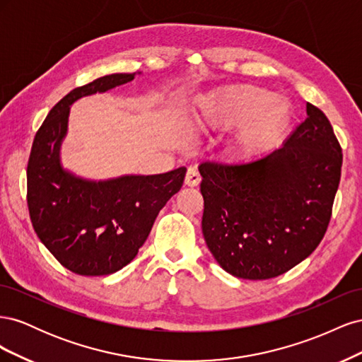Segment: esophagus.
I'll list each match as a JSON object with an SVG mask.
<instances>
[{"mask_svg": "<svg viewBox=\"0 0 362 362\" xmlns=\"http://www.w3.org/2000/svg\"><path fill=\"white\" fill-rule=\"evenodd\" d=\"M201 182V175L199 172L196 170L194 168H189L187 175H185V184L189 185V187H196Z\"/></svg>", "mask_w": 362, "mask_h": 362, "instance_id": "34e87169", "label": "esophagus"}]
</instances>
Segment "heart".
Segmentation results:
<instances>
[{"instance_id":"1","label":"heart","mask_w":362,"mask_h":362,"mask_svg":"<svg viewBox=\"0 0 362 362\" xmlns=\"http://www.w3.org/2000/svg\"><path fill=\"white\" fill-rule=\"evenodd\" d=\"M205 108L210 122L240 124L252 119L234 141V149L242 157H255L272 149L291 117V107L286 100L252 86L214 98Z\"/></svg>"}]
</instances>
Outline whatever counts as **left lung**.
Listing matches in <instances>:
<instances>
[{
	"label": "left lung",
	"mask_w": 362,
	"mask_h": 362,
	"mask_svg": "<svg viewBox=\"0 0 362 362\" xmlns=\"http://www.w3.org/2000/svg\"><path fill=\"white\" fill-rule=\"evenodd\" d=\"M306 117L284 145L240 163L204 161L202 234L233 276L270 279L320 245L341 177V146L325 113Z\"/></svg>",
	"instance_id": "1"
}]
</instances>
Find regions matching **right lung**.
<instances>
[{
  "instance_id": "obj_1",
  "label": "right lung",
  "mask_w": 362,
  "mask_h": 362,
  "mask_svg": "<svg viewBox=\"0 0 362 362\" xmlns=\"http://www.w3.org/2000/svg\"><path fill=\"white\" fill-rule=\"evenodd\" d=\"M112 74L76 87L37 129L27 166V204L40 242L63 267L81 276L110 275L144 246L161 208L182 187L187 169L87 181L60 166L71 104L134 80Z\"/></svg>"
}]
</instances>
